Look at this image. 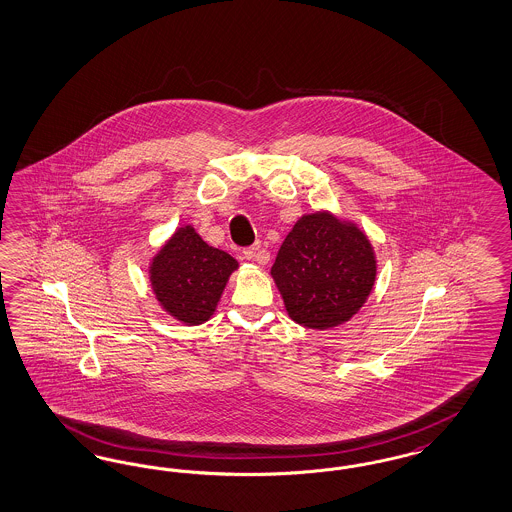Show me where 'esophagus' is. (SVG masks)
I'll list each match as a JSON object with an SVG mask.
<instances>
[{"mask_svg":"<svg viewBox=\"0 0 512 512\" xmlns=\"http://www.w3.org/2000/svg\"><path fill=\"white\" fill-rule=\"evenodd\" d=\"M244 259H247V261H257V263H261V265H265L266 263V257L259 251V246L244 249Z\"/></svg>","mask_w":512,"mask_h":512,"instance_id":"obj_1","label":"esophagus"}]
</instances>
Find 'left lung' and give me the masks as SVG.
<instances>
[{"label":"left lung","mask_w":512,"mask_h":512,"mask_svg":"<svg viewBox=\"0 0 512 512\" xmlns=\"http://www.w3.org/2000/svg\"><path fill=\"white\" fill-rule=\"evenodd\" d=\"M270 276L287 316L324 331L347 324L364 307L375 286L377 257L360 226L320 209L293 225Z\"/></svg>","instance_id":"left-lung-1"}]
</instances>
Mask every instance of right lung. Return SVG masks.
Here are the masks:
<instances>
[{
    "label": "right lung",
    "mask_w": 512,
    "mask_h": 512,
    "mask_svg": "<svg viewBox=\"0 0 512 512\" xmlns=\"http://www.w3.org/2000/svg\"><path fill=\"white\" fill-rule=\"evenodd\" d=\"M238 261L209 246L192 225L177 226L148 263L158 305L184 326L205 324L217 310Z\"/></svg>",
    "instance_id": "obj_1"
}]
</instances>
